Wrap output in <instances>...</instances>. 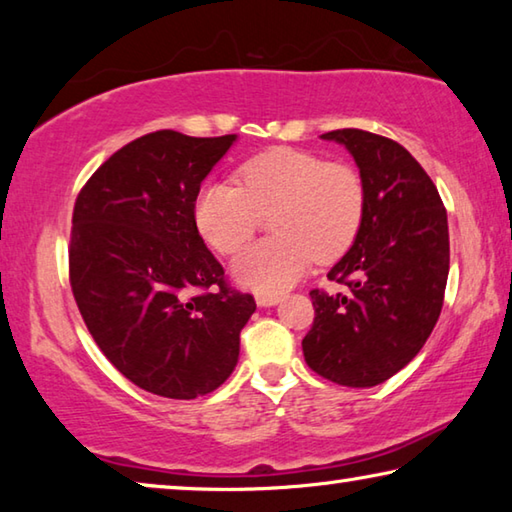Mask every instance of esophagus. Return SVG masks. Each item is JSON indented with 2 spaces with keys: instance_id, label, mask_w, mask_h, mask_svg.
<instances>
[{
  "instance_id": "obj_1",
  "label": "esophagus",
  "mask_w": 512,
  "mask_h": 512,
  "mask_svg": "<svg viewBox=\"0 0 512 512\" xmlns=\"http://www.w3.org/2000/svg\"><path fill=\"white\" fill-rule=\"evenodd\" d=\"M255 300H257L259 307H273V305H277V302H280L282 298L277 296V293H257Z\"/></svg>"
}]
</instances>
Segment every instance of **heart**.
Here are the masks:
<instances>
[{"label": "heart", "mask_w": 512, "mask_h": 512, "mask_svg": "<svg viewBox=\"0 0 512 512\" xmlns=\"http://www.w3.org/2000/svg\"><path fill=\"white\" fill-rule=\"evenodd\" d=\"M366 214V183L348 162L302 149H271L239 167V185L210 180L194 219L216 253L237 255L271 216V232L237 257L235 277L264 293L291 287L309 264L343 255Z\"/></svg>", "instance_id": "obj_1"}]
</instances>
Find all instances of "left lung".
I'll list each match as a JSON object with an SVG mask.
<instances>
[{
    "label": "left lung",
    "instance_id": "1",
    "mask_svg": "<svg viewBox=\"0 0 512 512\" xmlns=\"http://www.w3.org/2000/svg\"><path fill=\"white\" fill-rule=\"evenodd\" d=\"M320 137L352 153L366 183V214L352 248L327 273L348 293L309 291L316 314L302 352L323 379L370 388L400 372L438 323L449 273L447 212L402 144L359 128Z\"/></svg>",
    "mask_w": 512,
    "mask_h": 512
}]
</instances>
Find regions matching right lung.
I'll list each match as a JSON object with an SVG mask.
<instances>
[{"label":"right lung","mask_w":512,"mask_h":512,"mask_svg":"<svg viewBox=\"0 0 512 512\" xmlns=\"http://www.w3.org/2000/svg\"><path fill=\"white\" fill-rule=\"evenodd\" d=\"M237 135L155 131L121 146L76 196L69 284L94 343L169 400L219 388L255 311L198 235L194 203Z\"/></svg>","instance_id":"add662e5"}]
</instances>
